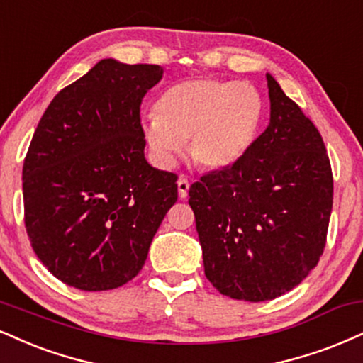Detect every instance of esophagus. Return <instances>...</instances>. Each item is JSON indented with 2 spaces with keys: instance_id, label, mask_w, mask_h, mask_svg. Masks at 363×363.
Returning a JSON list of instances; mask_svg holds the SVG:
<instances>
[{
  "instance_id": "1",
  "label": "esophagus",
  "mask_w": 363,
  "mask_h": 363,
  "mask_svg": "<svg viewBox=\"0 0 363 363\" xmlns=\"http://www.w3.org/2000/svg\"><path fill=\"white\" fill-rule=\"evenodd\" d=\"M177 191H179V198L181 199H186L187 196V191H189V182H187L186 177H179L177 181Z\"/></svg>"
}]
</instances>
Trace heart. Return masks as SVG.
<instances>
[{"mask_svg":"<svg viewBox=\"0 0 363 363\" xmlns=\"http://www.w3.org/2000/svg\"><path fill=\"white\" fill-rule=\"evenodd\" d=\"M265 101L248 82L198 77L170 86L142 130L155 162L172 167L189 138L199 167L225 170L245 157L264 125Z\"/></svg>","mask_w":363,"mask_h":363,"instance_id":"heart-1","label":"heart"}]
</instances>
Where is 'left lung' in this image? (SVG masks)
<instances>
[{
  "label": "left lung",
  "mask_w": 363,
  "mask_h": 363,
  "mask_svg": "<svg viewBox=\"0 0 363 363\" xmlns=\"http://www.w3.org/2000/svg\"><path fill=\"white\" fill-rule=\"evenodd\" d=\"M270 121L252 150L189 187L204 274L231 299H276L323 255L333 174L313 121L267 74Z\"/></svg>",
  "instance_id": "left-lung-1"
}]
</instances>
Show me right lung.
Returning <instances> with one entry per match:
<instances>
[{"instance_id":"obj_1","label":"right lung","mask_w":363,"mask_h":363,"mask_svg":"<svg viewBox=\"0 0 363 363\" xmlns=\"http://www.w3.org/2000/svg\"><path fill=\"white\" fill-rule=\"evenodd\" d=\"M162 74L103 59L38 121L21 176L25 226L38 259L67 286L110 291L132 281L177 201L176 174L143 154L140 104Z\"/></svg>"}]
</instances>
